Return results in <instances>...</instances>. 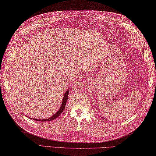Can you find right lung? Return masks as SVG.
<instances>
[{
    "instance_id": "obj_1",
    "label": "right lung",
    "mask_w": 156,
    "mask_h": 156,
    "mask_svg": "<svg viewBox=\"0 0 156 156\" xmlns=\"http://www.w3.org/2000/svg\"><path fill=\"white\" fill-rule=\"evenodd\" d=\"M69 90L67 89L66 90V93H65L64 96H63V101H62V103L61 104V106L60 108H58V110L56 111V112H55V114H54L52 117L48 118V119H33V118H30L32 119L33 120H36V121H52L55 119L56 118H57L59 115H60L63 111L65 109V107H66V102H67V98H68V95H69Z\"/></svg>"
}]
</instances>
